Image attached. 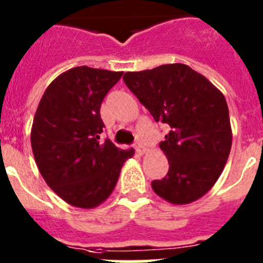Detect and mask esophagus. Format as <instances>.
<instances>
[{"mask_svg": "<svg viewBox=\"0 0 263 263\" xmlns=\"http://www.w3.org/2000/svg\"><path fill=\"white\" fill-rule=\"evenodd\" d=\"M134 148H136V153L138 155H143L146 153L145 146L141 145V143H136V145H134Z\"/></svg>", "mask_w": 263, "mask_h": 263, "instance_id": "34e87169", "label": "esophagus"}]
</instances>
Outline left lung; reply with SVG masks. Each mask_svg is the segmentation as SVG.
<instances>
[{
  "instance_id": "obj_1",
  "label": "left lung",
  "mask_w": 263,
  "mask_h": 263,
  "mask_svg": "<svg viewBox=\"0 0 263 263\" xmlns=\"http://www.w3.org/2000/svg\"><path fill=\"white\" fill-rule=\"evenodd\" d=\"M125 84L170 133L159 147L168 173L153 180L155 194L171 204H190L210 191L227 164L232 127L224 95L191 67L174 63L126 72Z\"/></svg>"
}]
</instances>
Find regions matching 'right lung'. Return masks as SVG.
Segmentation results:
<instances>
[{
	"label": "right lung",
	"mask_w": 263,
	"mask_h": 263,
	"mask_svg": "<svg viewBox=\"0 0 263 263\" xmlns=\"http://www.w3.org/2000/svg\"><path fill=\"white\" fill-rule=\"evenodd\" d=\"M124 72L75 67L45 90L31 127V147L39 173L66 203L90 210L110 196L121 168L134 155L100 134L104 97Z\"/></svg>",
	"instance_id": "obj_1"
}]
</instances>
